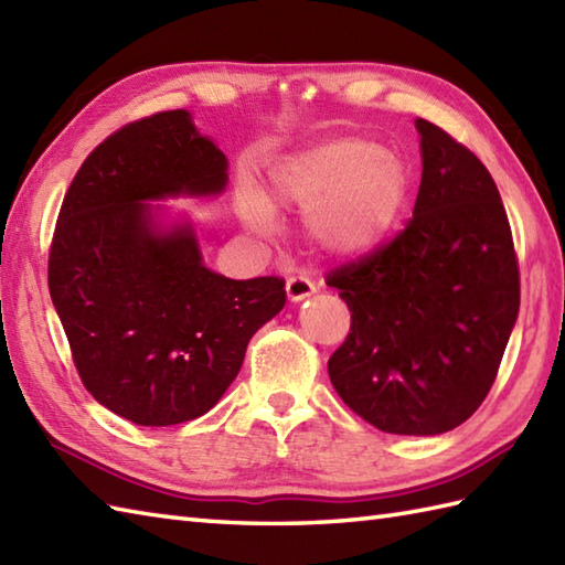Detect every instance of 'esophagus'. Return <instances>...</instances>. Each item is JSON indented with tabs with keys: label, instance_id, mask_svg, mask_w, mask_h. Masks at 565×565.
Wrapping results in <instances>:
<instances>
[{
	"label": "esophagus",
	"instance_id": "obj_1",
	"mask_svg": "<svg viewBox=\"0 0 565 565\" xmlns=\"http://www.w3.org/2000/svg\"><path fill=\"white\" fill-rule=\"evenodd\" d=\"M316 294V284L308 279V276H291L286 281V296H289L291 303H301L308 296Z\"/></svg>",
	"mask_w": 565,
	"mask_h": 565
}]
</instances>
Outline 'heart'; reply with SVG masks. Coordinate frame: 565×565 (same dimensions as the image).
Here are the masks:
<instances>
[{
  "instance_id": "b5f03b06",
  "label": "heart",
  "mask_w": 565,
  "mask_h": 565,
  "mask_svg": "<svg viewBox=\"0 0 565 565\" xmlns=\"http://www.w3.org/2000/svg\"><path fill=\"white\" fill-rule=\"evenodd\" d=\"M276 206L308 213V235L332 257H359L388 235L407 194V170L393 152L366 138H338L274 164ZM239 215L257 231L271 209L257 194L239 196Z\"/></svg>"
}]
</instances>
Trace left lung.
Segmentation results:
<instances>
[{
    "mask_svg": "<svg viewBox=\"0 0 565 565\" xmlns=\"http://www.w3.org/2000/svg\"><path fill=\"white\" fill-rule=\"evenodd\" d=\"M415 128L423 182L413 218L328 274L352 310L328 374L369 425L431 437L466 423L493 386L520 313V269L486 164L425 118Z\"/></svg>",
    "mask_w": 565,
    "mask_h": 565,
    "instance_id": "1",
    "label": "left lung"
}]
</instances>
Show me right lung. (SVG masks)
Returning <instances> with one entry per match:
<instances>
[{
	"label": "right lung",
	"mask_w": 565,
	"mask_h": 565,
	"mask_svg": "<svg viewBox=\"0 0 565 565\" xmlns=\"http://www.w3.org/2000/svg\"><path fill=\"white\" fill-rule=\"evenodd\" d=\"M227 160L186 109L128 124L92 150L57 215L47 286L77 374L97 403L142 427L201 417L286 303L284 279L235 281L203 264L189 221L148 201L215 196Z\"/></svg>",
	"instance_id": "right-lung-1"
}]
</instances>
